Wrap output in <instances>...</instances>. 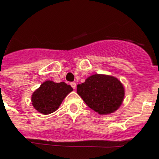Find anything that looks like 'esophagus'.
<instances>
[{"mask_svg":"<svg viewBox=\"0 0 159 159\" xmlns=\"http://www.w3.org/2000/svg\"><path fill=\"white\" fill-rule=\"evenodd\" d=\"M70 85H71L72 87L74 88V89H75V88H76V83H75V82H71V83H70Z\"/></svg>","mask_w":159,"mask_h":159,"instance_id":"esophagus-1","label":"esophagus"}]
</instances>
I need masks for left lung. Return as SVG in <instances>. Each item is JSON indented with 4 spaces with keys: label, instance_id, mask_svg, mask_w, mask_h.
Instances as JSON below:
<instances>
[{
    "label": "left lung",
    "instance_id": "obj_1",
    "mask_svg": "<svg viewBox=\"0 0 159 159\" xmlns=\"http://www.w3.org/2000/svg\"><path fill=\"white\" fill-rule=\"evenodd\" d=\"M78 95L95 112L108 114L120 107L125 95L121 81L113 76L94 74L77 86Z\"/></svg>",
    "mask_w": 159,
    "mask_h": 159
}]
</instances>
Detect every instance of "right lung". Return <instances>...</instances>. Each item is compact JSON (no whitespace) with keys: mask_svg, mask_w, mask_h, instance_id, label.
<instances>
[{"mask_svg":"<svg viewBox=\"0 0 159 159\" xmlns=\"http://www.w3.org/2000/svg\"><path fill=\"white\" fill-rule=\"evenodd\" d=\"M73 90L70 85L61 81H46L32 95V104L38 112L49 114L56 111L62 101Z\"/></svg>","mask_w":159,"mask_h":159,"instance_id":"add662e5","label":"right lung"}]
</instances>
